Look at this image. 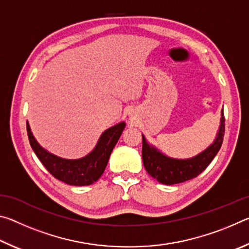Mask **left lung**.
<instances>
[{
    "instance_id": "1",
    "label": "left lung",
    "mask_w": 249,
    "mask_h": 249,
    "mask_svg": "<svg viewBox=\"0 0 249 249\" xmlns=\"http://www.w3.org/2000/svg\"><path fill=\"white\" fill-rule=\"evenodd\" d=\"M224 113L222 111L220 127H218L215 140L213 141L208 148L201 151L195 157L188 159L168 157L159 149L156 148L155 146L150 145L146 141L144 135H142V156L146 171L158 182L167 185L181 183L196 178L202 171L205 170V168L210 165L211 161L218 153V150H220L223 142V137H224Z\"/></svg>"
}]
</instances>
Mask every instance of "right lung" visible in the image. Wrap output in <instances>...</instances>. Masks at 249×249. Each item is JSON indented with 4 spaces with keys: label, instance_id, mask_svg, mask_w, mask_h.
Segmentation results:
<instances>
[{
    "label": "right lung",
    "instance_id": "obj_1",
    "mask_svg": "<svg viewBox=\"0 0 249 249\" xmlns=\"http://www.w3.org/2000/svg\"><path fill=\"white\" fill-rule=\"evenodd\" d=\"M26 124L29 144L41 163L54 178L70 185H90L100 179L126 125L125 122H121L104 130L93 150L84 157L66 159L43 148L34 137L28 122Z\"/></svg>",
    "mask_w": 249,
    "mask_h": 249
}]
</instances>
